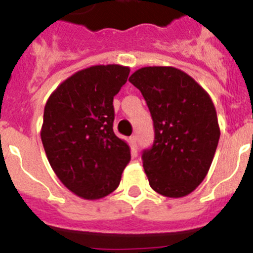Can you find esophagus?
I'll return each mask as SVG.
<instances>
[{
    "label": "esophagus",
    "instance_id": "obj_1",
    "mask_svg": "<svg viewBox=\"0 0 253 253\" xmlns=\"http://www.w3.org/2000/svg\"><path fill=\"white\" fill-rule=\"evenodd\" d=\"M130 143H131V145H132V148H135V149H136V148H137V137L135 136V135H132V136L130 137Z\"/></svg>",
    "mask_w": 253,
    "mask_h": 253
}]
</instances>
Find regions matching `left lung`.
I'll return each instance as SVG.
<instances>
[{
    "label": "left lung",
    "mask_w": 253,
    "mask_h": 253,
    "mask_svg": "<svg viewBox=\"0 0 253 253\" xmlns=\"http://www.w3.org/2000/svg\"><path fill=\"white\" fill-rule=\"evenodd\" d=\"M152 114L154 143L143 152L153 190L169 198L190 194L215 156L220 127L210 95L173 67L141 68L128 78Z\"/></svg>",
    "instance_id": "obj_1"
}]
</instances>
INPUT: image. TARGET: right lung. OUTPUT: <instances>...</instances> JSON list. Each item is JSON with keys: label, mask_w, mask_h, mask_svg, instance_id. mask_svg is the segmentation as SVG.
<instances>
[{"label": "right lung", "mask_w": 253, "mask_h": 253, "mask_svg": "<svg viewBox=\"0 0 253 253\" xmlns=\"http://www.w3.org/2000/svg\"><path fill=\"white\" fill-rule=\"evenodd\" d=\"M130 68L94 65L60 84L44 105L41 139L54 172L71 192L99 199L120 185L130 146L113 131V97Z\"/></svg>", "instance_id": "1"}]
</instances>
